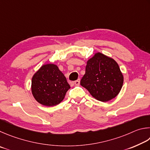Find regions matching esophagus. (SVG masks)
Masks as SVG:
<instances>
[{"instance_id": "34e87169", "label": "esophagus", "mask_w": 150, "mask_h": 150, "mask_svg": "<svg viewBox=\"0 0 150 150\" xmlns=\"http://www.w3.org/2000/svg\"><path fill=\"white\" fill-rule=\"evenodd\" d=\"M80 80L78 79V80L75 81V82H74V84H75L76 86H79V85H80Z\"/></svg>"}]
</instances>
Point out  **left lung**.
Segmentation results:
<instances>
[{"mask_svg": "<svg viewBox=\"0 0 150 150\" xmlns=\"http://www.w3.org/2000/svg\"><path fill=\"white\" fill-rule=\"evenodd\" d=\"M123 81L117 62L111 57L97 52L87 61L80 84L97 100L106 102L119 93Z\"/></svg>", "mask_w": 150, "mask_h": 150, "instance_id": "8db88e82", "label": "left lung"}]
</instances>
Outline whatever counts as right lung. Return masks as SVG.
<instances>
[{"instance_id": "obj_1", "label": "right lung", "mask_w": 150, "mask_h": 150, "mask_svg": "<svg viewBox=\"0 0 150 150\" xmlns=\"http://www.w3.org/2000/svg\"><path fill=\"white\" fill-rule=\"evenodd\" d=\"M70 88L64 75L54 64L42 66L31 80V92L34 98L47 107L59 104Z\"/></svg>"}]
</instances>
